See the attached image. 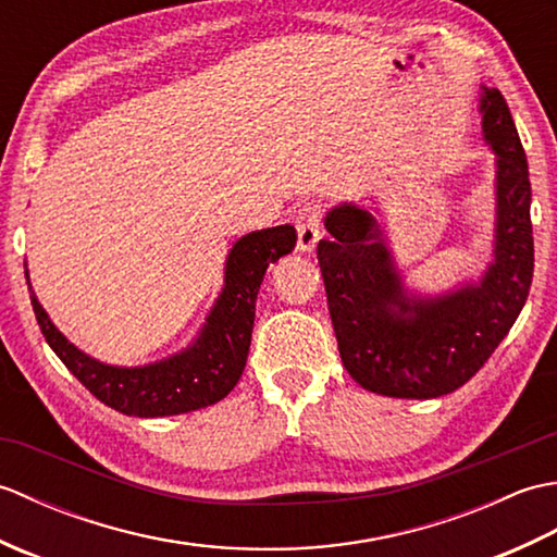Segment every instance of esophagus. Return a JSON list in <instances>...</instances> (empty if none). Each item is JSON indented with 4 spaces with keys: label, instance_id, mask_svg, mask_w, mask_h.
I'll return each mask as SVG.
<instances>
[{
    "label": "esophagus",
    "instance_id": "1",
    "mask_svg": "<svg viewBox=\"0 0 557 557\" xmlns=\"http://www.w3.org/2000/svg\"><path fill=\"white\" fill-rule=\"evenodd\" d=\"M294 224H297L299 234V251L311 253L318 239H321V208L313 203H304L294 212Z\"/></svg>",
    "mask_w": 557,
    "mask_h": 557
}]
</instances>
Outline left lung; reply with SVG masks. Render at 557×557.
<instances>
[{
  "label": "left lung",
  "mask_w": 557,
  "mask_h": 557,
  "mask_svg": "<svg viewBox=\"0 0 557 557\" xmlns=\"http://www.w3.org/2000/svg\"><path fill=\"white\" fill-rule=\"evenodd\" d=\"M483 138L495 152V251L479 282L443 297L407 294L381 224L354 203L327 212L318 242L339 357L361 387L431 399L465 385L510 333L534 277L529 164L498 88L481 92Z\"/></svg>",
  "instance_id": "8db88e82"
}]
</instances>
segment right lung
<instances>
[{
    "label": "right lung",
    "instance_id": "obj_1",
    "mask_svg": "<svg viewBox=\"0 0 557 557\" xmlns=\"http://www.w3.org/2000/svg\"><path fill=\"white\" fill-rule=\"evenodd\" d=\"M294 246L297 230L292 224L242 236L227 256L224 287L194 345L136 369L110 366L83 354L59 333L35 294H30V304L47 345L102 405L126 417H174L215 405L239 383L251 347L260 282L268 265L292 253Z\"/></svg>",
    "mask_w": 557,
    "mask_h": 557
}]
</instances>
